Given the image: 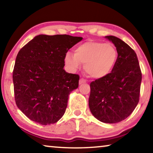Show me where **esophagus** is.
I'll list each match as a JSON object with an SVG mask.
<instances>
[{"label":"esophagus","instance_id":"34e87169","mask_svg":"<svg viewBox=\"0 0 153 153\" xmlns=\"http://www.w3.org/2000/svg\"><path fill=\"white\" fill-rule=\"evenodd\" d=\"M86 82V80H85L84 79H80L79 81V84H84V83Z\"/></svg>","mask_w":153,"mask_h":153}]
</instances>
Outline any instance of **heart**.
<instances>
[{"instance_id": "1", "label": "heart", "mask_w": 153, "mask_h": 153, "mask_svg": "<svg viewBox=\"0 0 153 153\" xmlns=\"http://www.w3.org/2000/svg\"><path fill=\"white\" fill-rule=\"evenodd\" d=\"M117 51L111 44L88 41L77 46L74 55L67 53L65 63L72 71H76L84 64L86 73L95 79L108 76L115 68L117 61Z\"/></svg>"}]
</instances>
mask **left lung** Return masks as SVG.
<instances>
[{"label":"left lung","mask_w":153,"mask_h":153,"mask_svg":"<svg viewBox=\"0 0 153 153\" xmlns=\"http://www.w3.org/2000/svg\"><path fill=\"white\" fill-rule=\"evenodd\" d=\"M116 47L115 68L107 77L90 84L89 108L103 123H116L129 117L139 102L142 73L135 52L113 36H105Z\"/></svg>","instance_id":"8db88e82"}]
</instances>
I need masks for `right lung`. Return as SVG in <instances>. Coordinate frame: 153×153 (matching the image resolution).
<instances>
[{"instance_id": "obj_1", "label": "right lung", "mask_w": 153, "mask_h": 153, "mask_svg": "<svg viewBox=\"0 0 153 153\" xmlns=\"http://www.w3.org/2000/svg\"><path fill=\"white\" fill-rule=\"evenodd\" d=\"M83 39L69 35L35 36L18 53L13 73L15 102L34 122L53 124L65 112L79 76L63 69L67 52Z\"/></svg>"}]
</instances>
